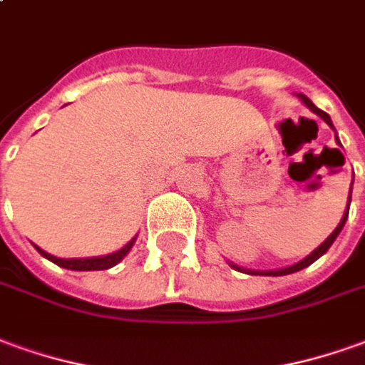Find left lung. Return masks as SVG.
Wrapping results in <instances>:
<instances>
[{
	"label": "left lung",
	"mask_w": 365,
	"mask_h": 365,
	"mask_svg": "<svg viewBox=\"0 0 365 365\" xmlns=\"http://www.w3.org/2000/svg\"><path fill=\"white\" fill-rule=\"evenodd\" d=\"M300 98H302V103L307 104L310 110L316 112V114H318L320 118H324L326 124H330V126H332V120H330V116H328V114H326L324 110L316 108L314 104H312V101H310V98H307V96H302V94H300ZM336 140H338V138H336ZM338 144H340V142H338ZM350 197H351V190H350ZM348 213H350V203H348V209H346V213H344L342 221H340V223H338V227H336V229H334V231H332V235L328 237V239H326L324 243L320 245L318 249H314L312 253L308 255L307 259H302V261L297 262V264H292V267H287V269H280V271H249V274H261V277H282V274H290V272L302 271L304 267H308V264H312V262H314L316 259H320V257H322V255H324L326 251L330 249V245L334 243V239L340 235V231H342L344 223H346V219H348ZM231 267H233V269H237V271H241V269H239V267H235V264H231Z\"/></svg>",
	"instance_id": "obj_1"
}]
</instances>
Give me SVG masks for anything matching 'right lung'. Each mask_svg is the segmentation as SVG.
<instances>
[{"label":"right lung","mask_w":365,"mask_h":365,"mask_svg":"<svg viewBox=\"0 0 365 365\" xmlns=\"http://www.w3.org/2000/svg\"><path fill=\"white\" fill-rule=\"evenodd\" d=\"M132 245H134V239H132L126 247H122L120 251L106 255V257H94V259H57V257H53V255L41 251L39 247H37V251H39L45 259H49V261H53L55 264H58V267H63V269H68V271H106V269L114 267L116 262H120L122 259L126 257V253L132 249Z\"/></svg>","instance_id":"add662e5"}]
</instances>
